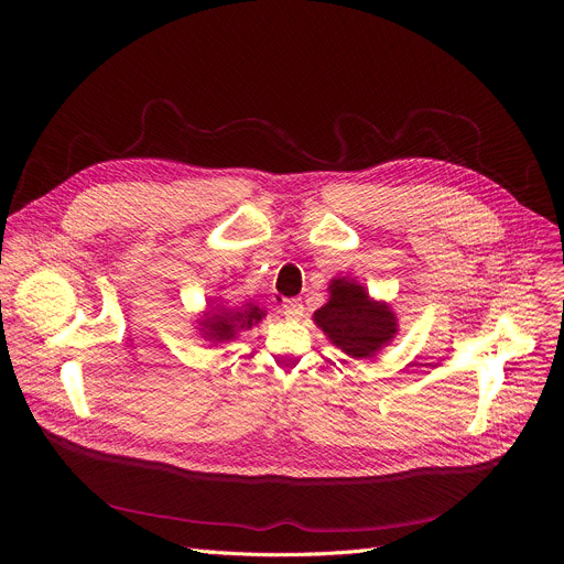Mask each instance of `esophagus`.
I'll return each instance as SVG.
<instances>
[{"mask_svg":"<svg viewBox=\"0 0 564 564\" xmlns=\"http://www.w3.org/2000/svg\"><path fill=\"white\" fill-rule=\"evenodd\" d=\"M283 315L288 317V319H297V317H302L304 315V304H302V300H283Z\"/></svg>","mask_w":564,"mask_h":564,"instance_id":"esophagus-1","label":"esophagus"}]
</instances>
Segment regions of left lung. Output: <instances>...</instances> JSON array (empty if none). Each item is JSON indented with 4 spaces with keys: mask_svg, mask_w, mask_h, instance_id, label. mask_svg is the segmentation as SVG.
<instances>
[{
    "mask_svg": "<svg viewBox=\"0 0 564 564\" xmlns=\"http://www.w3.org/2000/svg\"><path fill=\"white\" fill-rule=\"evenodd\" d=\"M332 297L319 311L315 322L351 359H368L395 336V315L387 304H377L368 292L354 281L336 279Z\"/></svg>",
    "mask_w": 564,
    "mask_h": 564,
    "instance_id": "1",
    "label": "left lung"
}]
</instances>
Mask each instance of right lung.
<instances>
[{"label":"right lung","mask_w":564,"mask_h":564,"mask_svg":"<svg viewBox=\"0 0 564 564\" xmlns=\"http://www.w3.org/2000/svg\"><path fill=\"white\" fill-rule=\"evenodd\" d=\"M262 311L258 306L247 304L245 311H219L213 317L203 319L200 324L205 327V336L213 338V340H230L237 329H249L253 322L262 319Z\"/></svg>","instance_id":"obj_1"}]
</instances>
